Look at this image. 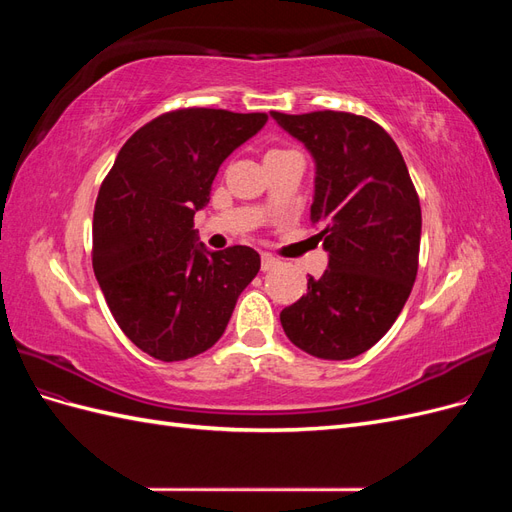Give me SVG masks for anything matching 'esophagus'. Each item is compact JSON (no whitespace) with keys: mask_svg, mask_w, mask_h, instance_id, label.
Listing matches in <instances>:
<instances>
[{"mask_svg":"<svg viewBox=\"0 0 512 512\" xmlns=\"http://www.w3.org/2000/svg\"><path fill=\"white\" fill-rule=\"evenodd\" d=\"M277 265H280V260L273 258L271 254H262V258H260V269H262V271H271V269L277 267Z\"/></svg>","mask_w":512,"mask_h":512,"instance_id":"obj_1","label":"esophagus"}]
</instances>
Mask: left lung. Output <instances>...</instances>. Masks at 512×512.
I'll return each mask as SVG.
<instances>
[{
    "label": "left lung",
    "mask_w": 512,
    "mask_h": 512,
    "mask_svg": "<svg viewBox=\"0 0 512 512\" xmlns=\"http://www.w3.org/2000/svg\"><path fill=\"white\" fill-rule=\"evenodd\" d=\"M271 115L316 160L312 224L329 252V269L282 309V327L307 354L352 359L393 327L410 297L421 203L404 156L376 121L342 111Z\"/></svg>",
    "instance_id": "left-lung-1"
}]
</instances>
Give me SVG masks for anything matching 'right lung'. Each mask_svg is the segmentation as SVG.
<instances>
[{"mask_svg":"<svg viewBox=\"0 0 512 512\" xmlns=\"http://www.w3.org/2000/svg\"><path fill=\"white\" fill-rule=\"evenodd\" d=\"M267 119L224 108L168 111L128 138L100 185L94 273L119 329L153 359L209 350L260 269L247 245H194V215L209 203L220 164Z\"/></svg>","mask_w":512,"mask_h":512,"instance_id":"right-lung-1","label":"right lung"}]
</instances>
